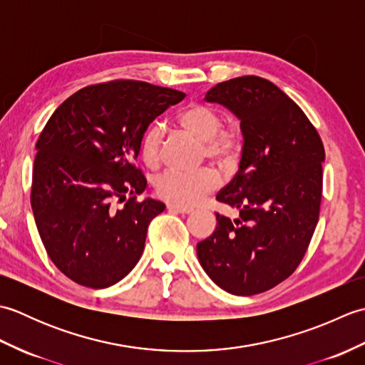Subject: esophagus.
I'll list each match as a JSON object with an SVG mask.
<instances>
[{
	"label": "esophagus",
	"mask_w": 365,
	"mask_h": 365,
	"mask_svg": "<svg viewBox=\"0 0 365 365\" xmlns=\"http://www.w3.org/2000/svg\"><path fill=\"white\" fill-rule=\"evenodd\" d=\"M168 210H169V212H174V213L188 215V213L192 212V208L185 207V205H178V204H169V205H168Z\"/></svg>",
	"instance_id": "esophagus-1"
}]
</instances>
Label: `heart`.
I'll return each instance as SVG.
<instances>
[{"instance_id": "obj_1", "label": "heart", "mask_w": 365, "mask_h": 365, "mask_svg": "<svg viewBox=\"0 0 365 365\" xmlns=\"http://www.w3.org/2000/svg\"><path fill=\"white\" fill-rule=\"evenodd\" d=\"M178 125L202 141V157L222 168L234 166L245 147V131L237 120L222 123V114L215 106L190 103L177 115ZM143 161L157 168L163 153V130L152 125L144 131L139 144ZM218 185V175L210 168L196 170L168 169L155 180L157 196L178 205H195Z\"/></svg>"}]
</instances>
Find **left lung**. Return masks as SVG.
Segmentation results:
<instances>
[{
  "mask_svg": "<svg viewBox=\"0 0 365 365\" xmlns=\"http://www.w3.org/2000/svg\"><path fill=\"white\" fill-rule=\"evenodd\" d=\"M205 100L242 120L245 147L238 173L216 196L240 216L216 213L197 257L222 290L251 297L285 281L304 257L319 222L324 147L304 111L260 76L218 83Z\"/></svg>",
  "mask_w": 365,
  "mask_h": 365,
  "instance_id": "8db88e82",
  "label": "left lung"
}]
</instances>
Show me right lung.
<instances>
[{
  "label": "right lung",
  "instance_id": "add662e5",
  "mask_svg": "<svg viewBox=\"0 0 365 365\" xmlns=\"http://www.w3.org/2000/svg\"><path fill=\"white\" fill-rule=\"evenodd\" d=\"M185 96L136 80L91 84L45 123L31 207L46 254L73 282L105 289L141 259L147 227L165 204L138 200L147 185L136 166L139 144L150 122Z\"/></svg>",
  "mask_w": 365,
  "mask_h": 365
}]
</instances>
